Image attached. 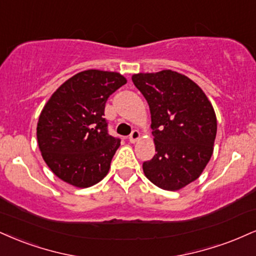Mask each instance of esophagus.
Returning <instances> with one entry per match:
<instances>
[{"instance_id":"34e87169","label":"esophagus","mask_w":256,"mask_h":256,"mask_svg":"<svg viewBox=\"0 0 256 256\" xmlns=\"http://www.w3.org/2000/svg\"><path fill=\"white\" fill-rule=\"evenodd\" d=\"M140 131L134 130V131H132V134L128 136V140H130L131 143H136V142L140 140Z\"/></svg>"}]
</instances>
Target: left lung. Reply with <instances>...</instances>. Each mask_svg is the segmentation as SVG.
<instances>
[{
    "mask_svg": "<svg viewBox=\"0 0 256 256\" xmlns=\"http://www.w3.org/2000/svg\"><path fill=\"white\" fill-rule=\"evenodd\" d=\"M132 82L152 114L156 154L143 163L144 174L160 188L181 190L200 176L214 152L212 104L196 82L172 70L134 74Z\"/></svg>",
    "mask_w": 256,
    "mask_h": 256,
    "instance_id": "left-lung-1",
    "label": "left lung"
}]
</instances>
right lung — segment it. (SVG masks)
I'll return each mask as SVG.
<instances>
[{"instance_id": "add662e5", "label": "right lung", "mask_w": 256, "mask_h": 256, "mask_svg": "<svg viewBox=\"0 0 256 256\" xmlns=\"http://www.w3.org/2000/svg\"><path fill=\"white\" fill-rule=\"evenodd\" d=\"M128 82L119 72L84 70L51 95L39 116L36 138L54 174L80 188L106 176L120 146L107 131L104 104Z\"/></svg>"}]
</instances>
